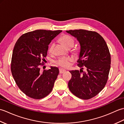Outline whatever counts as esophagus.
<instances>
[{
	"label": "esophagus",
	"mask_w": 124,
	"mask_h": 124,
	"mask_svg": "<svg viewBox=\"0 0 124 124\" xmlns=\"http://www.w3.org/2000/svg\"><path fill=\"white\" fill-rule=\"evenodd\" d=\"M59 71H60V74H62V73L65 72L66 71H65L64 69H62V68H59Z\"/></svg>",
	"instance_id": "34e87169"
}]
</instances>
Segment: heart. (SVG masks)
I'll return each instance as SVG.
<instances>
[{"instance_id":"obj_1","label":"heart","mask_w":124,"mask_h":124,"mask_svg":"<svg viewBox=\"0 0 124 124\" xmlns=\"http://www.w3.org/2000/svg\"><path fill=\"white\" fill-rule=\"evenodd\" d=\"M60 41L64 45L68 48H71L75 44V40L72 37L69 35H64L62 36L60 38ZM55 44L53 42L50 44L48 47V52L50 53H52L53 52L54 47ZM73 51L76 53H77L78 51L76 49H73ZM72 60L70 57H59V59L55 61V63L59 66L63 68H68L70 65V62H71Z\"/></svg>"}]
</instances>
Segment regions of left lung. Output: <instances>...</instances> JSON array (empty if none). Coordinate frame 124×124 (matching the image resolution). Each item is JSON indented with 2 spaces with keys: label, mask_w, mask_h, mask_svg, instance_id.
<instances>
[{
  "label": "left lung",
  "mask_w": 124,
  "mask_h": 124,
  "mask_svg": "<svg viewBox=\"0 0 124 124\" xmlns=\"http://www.w3.org/2000/svg\"><path fill=\"white\" fill-rule=\"evenodd\" d=\"M77 38L80 45L77 65L79 70L70 71L68 83L71 92L76 96L88 100L95 96L106 86L111 64V56L106 42L95 31L84 29L67 31ZM84 66L86 71L82 70Z\"/></svg>",
  "instance_id": "8db88e82"
}]
</instances>
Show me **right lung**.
I'll return each mask as SVG.
<instances>
[{
    "label": "right lung",
    "instance_id": "1",
    "mask_svg": "<svg viewBox=\"0 0 124 124\" xmlns=\"http://www.w3.org/2000/svg\"><path fill=\"white\" fill-rule=\"evenodd\" d=\"M62 30H36L23 34L13 49L11 72L18 88L26 95L41 99L52 92L59 73L57 67L40 71L48 45Z\"/></svg>",
    "mask_w": 124,
    "mask_h": 124
}]
</instances>
